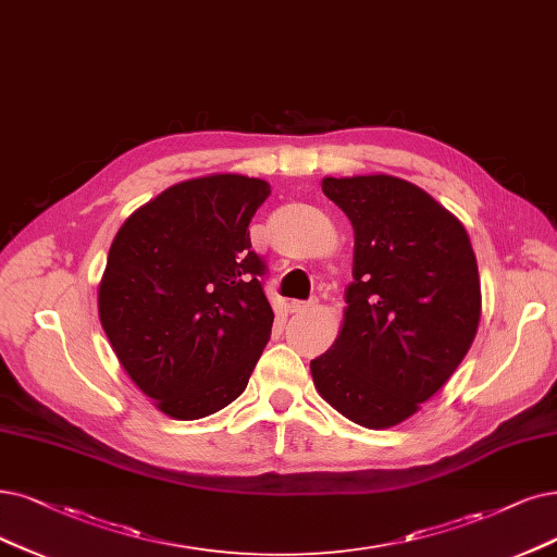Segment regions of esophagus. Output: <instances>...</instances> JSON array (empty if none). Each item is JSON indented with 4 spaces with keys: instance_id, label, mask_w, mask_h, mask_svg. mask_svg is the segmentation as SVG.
<instances>
[{
    "instance_id": "34e87169",
    "label": "esophagus",
    "mask_w": 557,
    "mask_h": 557,
    "mask_svg": "<svg viewBox=\"0 0 557 557\" xmlns=\"http://www.w3.org/2000/svg\"><path fill=\"white\" fill-rule=\"evenodd\" d=\"M314 305H317V300H292V302H289V312H294V314H300V312L312 310Z\"/></svg>"
}]
</instances>
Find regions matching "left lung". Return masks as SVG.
Wrapping results in <instances>:
<instances>
[{
	"label": "left lung",
	"mask_w": 557,
	"mask_h": 557,
	"mask_svg": "<svg viewBox=\"0 0 557 557\" xmlns=\"http://www.w3.org/2000/svg\"><path fill=\"white\" fill-rule=\"evenodd\" d=\"M354 224V282L335 344L310 362L319 395L367 429L416 416L478 335L482 292L463 224L397 176L321 181Z\"/></svg>",
	"instance_id": "1"
}]
</instances>
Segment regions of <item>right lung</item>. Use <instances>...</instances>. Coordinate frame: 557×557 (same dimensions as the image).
Wrapping results in <instances>:
<instances>
[{"instance_id":"right-lung-1","label":"right lung","mask_w":557,"mask_h":557,"mask_svg":"<svg viewBox=\"0 0 557 557\" xmlns=\"http://www.w3.org/2000/svg\"><path fill=\"white\" fill-rule=\"evenodd\" d=\"M271 185L240 174L181 181L121 224L98 317L126 374L174 420L230 406L271 337L273 307L250 226Z\"/></svg>"}]
</instances>
